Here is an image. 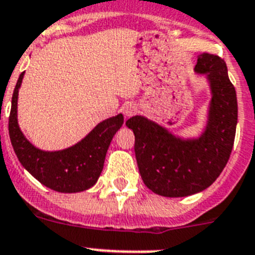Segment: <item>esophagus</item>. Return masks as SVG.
Wrapping results in <instances>:
<instances>
[{
	"label": "esophagus",
	"mask_w": 255,
	"mask_h": 255,
	"mask_svg": "<svg viewBox=\"0 0 255 255\" xmlns=\"http://www.w3.org/2000/svg\"><path fill=\"white\" fill-rule=\"evenodd\" d=\"M137 113V107L134 104H127L123 108V114L126 117H132Z\"/></svg>",
	"instance_id": "esophagus-1"
}]
</instances>
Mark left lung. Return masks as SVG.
<instances>
[{
	"label": "left lung",
	"instance_id": "obj_1",
	"mask_svg": "<svg viewBox=\"0 0 255 255\" xmlns=\"http://www.w3.org/2000/svg\"><path fill=\"white\" fill-rule=\"evenodd\" d=\"M194 70L207 75L212 91L207 128L199 138H179L141 116L126 122L134 133L142 180L160 196L187 197L208 188L224 170L233 150L238 100L226 63L205 52L198 56Z\"/></svg>",
	"mask_w": 255,
	"mask_h": 255
}]
</instances>
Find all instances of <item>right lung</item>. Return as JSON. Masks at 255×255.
I'll return each instance as SVG.
<instances>
[{"instance_id": "1", "label": "right lung", "mask_w": 255, "mask_h": 255, "mask_svg": "<svg viewBox=\"0 0 255 255\" xmlns=\"http://www.w3.org/2000/svg\"><path fill=\"white\" fill-rule=\"evenodd\" d=\"M24 72L20 75L11 100L8 133L13 151L22 166L36 180L61 193H76L93 187L104 166L105 155L117 130L122 127L123 116L105 119L75 146L48 152L34 147L17 125V95Z\"/></svg>"}]
</instances>
